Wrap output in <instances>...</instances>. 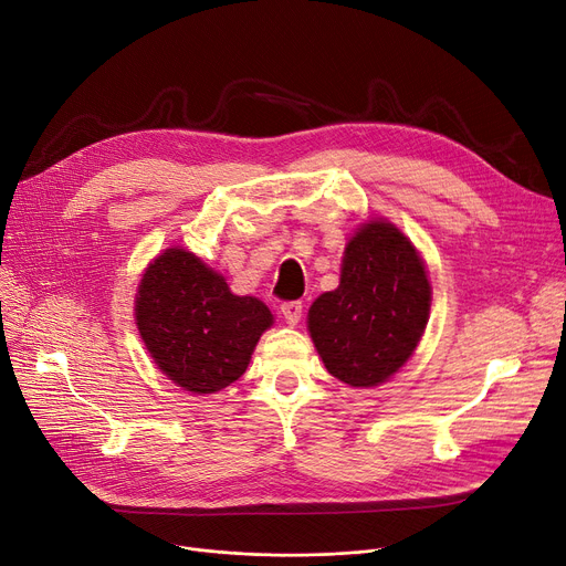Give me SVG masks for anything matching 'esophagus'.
I'll return each instance as SVG.
<instances>
[{
	"mask_svg": "<svg viewBox=\"0 0 566 566\" xmlns=\"http://www.w3.org/2000/svg\"><path fill=\"white\" fill-rule=\"evenodd\" d=\"M281 313H283L287 325H297V322L302 319V313H304V304L302 302H283Z\"/></svg>",
	"mask_w": 566,
	"mask_h": 566,
	"instance_id": "esophagus-1",
	"label": "esophagus"
}]
</instances>
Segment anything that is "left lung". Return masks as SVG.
<instances>
[{
	"mask_svg": "<svg viewBox=\"0 0 566 566\" xmlns=\"http://www.w3.org/2000/svg\"><path fill=\"white\" fill-rule=\"evenodd\" d=\"M428 311L419 253L391 223L370 221L349 239L338 287L313 302L308 332L334 378L375 387L410 359Z\"/></svg>",
	"mask_w": 566,
	"mask_h": 566,
	"instance_id": "1",
	"label": "left lung"
}]
</instances>
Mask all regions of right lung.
Instances as JSON below:
<instances>
[{
    "mask_svg": "<svg viewBox=\"0 0 566 566\" xmlns=\"http://www.w3.org/2000/svg\"><path fill=\"white\" fill-rule=\"evenodd\" d=\"M136 322L149 355L175 385L213 394L247 373L272 313L255 297L232 294L193 253L168 249L143 276Z\"/></svg>",
    "mask_w": 566,
    "mask_h": 566,
    "instance_id": "obj_1",
    "label": "right lung"
}]
</instances>
